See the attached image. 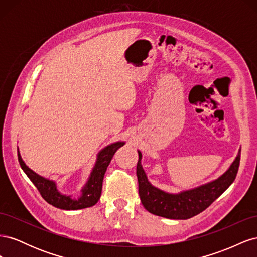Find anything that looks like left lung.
<instances>
[{
	"instance_id": "1",
	"label": "left lung",
	"mask_w": 257,
	"mask_h": 257,
	"mask_svg": "<svg viewBox=\"0 0 257 257\" xmlns=\"http://www.w3.org/2000/svg\"><path fill=\"white\" fill-rule=\"evenodd\" d=\"M240 152L228 169L219 178L194 189L179 193H168L152 185L142 166V152L138 150L136 175L138 192L142 204L152 214L173 220H188L203 212L213 201L220 197L234 182L238 173Z\"/></svg>"
}]
</instances>
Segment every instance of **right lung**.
<instances>
[{
	"label": "right lung",
	"mask_w": 257,
	"mask_h": 257,
	"mask_svg": "<svg viewBox=\"0 0 257 257\" xmlns=\"http://www.w3.org/2000/svg\"><path fill=\"white\" fill-rule=\"evenodd\" d=\"M124 145H125L124 142H116L106 146L97 153L95 165L92 168V172L88 178L87 183L84 184L80 191V196L77 198H73L72 195L62 194L57 188L56 181L38 175L34 170L29 168L25 161L22 160L19 149L18 160L23 172L26 173L28 178L36 186V189L40 191L43 198L48 204L63 210H78L92 207L97 203L100 197V194H102L103 179L107 167L109 165L115 151Z\"/></svg>",
	"instance_id": "obj_1"
}]
</instances>
